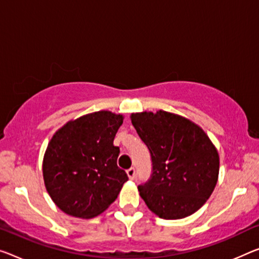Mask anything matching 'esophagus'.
I'll list each match as a JSON object with an SVG mask.
<instances>
[{
    "label": "esophagus",
    "instance_id": "esophagus-1",
    "mask_svg": "<svg viewBox=\"0 0 259 259\" xmlns=\"http://www.w3.org/2000/svg\"><path fill=\"white\" fill-rule=\"evenodd\" d=\"M126 172H127V176H128L131 180H133V178L135 177V169L133 168V166H132V168L127 169Z\"/></svg>",
    "mask_w": 259,
    "mask_h": 259
}]
</instances>
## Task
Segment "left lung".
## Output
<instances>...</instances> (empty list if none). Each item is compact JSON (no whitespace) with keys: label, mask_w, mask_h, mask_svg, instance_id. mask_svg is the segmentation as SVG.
I'll return each instance as SVG.
<instances>
[{"label":"left lung","mask_w":259,"mask_h":259,"mask_svg":"<svg viewBox=\"0 0 259 259\" xmlns=\"http://www.w3.org/2000/svg\"><path fill=\"white\" fill-rule=\"evenodd\" d=\"M131 120L152 158L150 178L138 186L148 208L165 220L197 212L219 176V154L209 138L189 119L162 110L132 113Z\"/></svg>","instance_id":"1"}]
</instances>
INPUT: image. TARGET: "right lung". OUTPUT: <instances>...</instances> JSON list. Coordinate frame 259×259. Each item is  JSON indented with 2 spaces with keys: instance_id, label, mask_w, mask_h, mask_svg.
<instances>
[{
  "instance_id": "add662e5",
  "label": "right lung",
  "mask_w": 259,
  "mask_h": 259,
  "mask_svg": "<svg viewBox=\"0 0 259 259\" xmlns=\"http://www.w3.org/2000/svg\"><path fill=\"white\" fill-rule=\"evenodd\" d=\"M124 117L98 111L57 131L42 161L44 182L54 204L71 217L90 219L116 200L127 174L117 165L113 140Z\"/></svg>"
}]
</instances>
